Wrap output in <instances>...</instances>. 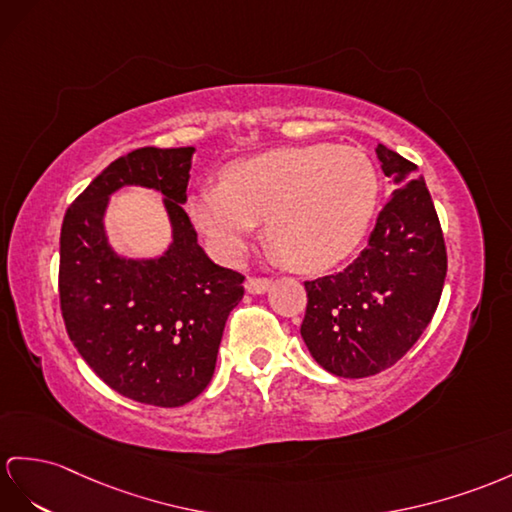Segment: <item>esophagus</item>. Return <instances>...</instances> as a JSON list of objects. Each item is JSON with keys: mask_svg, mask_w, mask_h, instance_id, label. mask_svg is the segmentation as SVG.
<instances>
[{"mask_svg": "<svg viewBox=\"0 0 512 512\" xmlns=\"http://www.w3.org/2000/svg\"><path fill=\"white\" fill-rule=\"evenodd\" d=\"M245 289H247V293H252V295H265L271 289V280H267V278H247Z\"/></svg>", "mask_w": 512, "mask_h": 512, "instance_id": "obj_1", "label": "esophagus"}]
</instances>
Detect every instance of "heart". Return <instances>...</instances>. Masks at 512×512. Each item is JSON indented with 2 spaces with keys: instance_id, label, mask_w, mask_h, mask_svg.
I'll list each match as a JSON object with an SVG mask.
<instances>
[{
  "instance_id": "b5f03b06",
  "label": "heart",
  "mask_w": 512,
  "mask_h": 512,
  "mask_svg": "<svg viewBox=\"0 0 512 512\" xmlns=\"http://www.w3.org/2000/svg\"><path fill=\"white\" fill-rule=\"evenodd\" d=\"M380 176L356 147H278L234 160L221 184L197 186L186 215L217 260L239 263L267 219L269 241L299 271H326L363 243L376 215Z\"/></svg>"
}]
</instances>
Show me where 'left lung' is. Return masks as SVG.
<instances>
[{"mask_svg":"<svg viewBox=\"0 0 512 512\" xmlns=\"http://www.w3.org/2000/svg\"><path fill=\"white\" fill-rule=\"evenodd\" d=\"M391 199L367 247L341 273L304 282L302 339L310 356L339 378H367L395 365L439 306L447 254L439 217L417 165L376 147Z\"/></svg>","mask_w":512,"mask_h":512,"instance_id":"left-lung-1","label":"left lung"}]
</instances>
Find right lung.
I'll use <instances>...</instances> for the list:
<instances>
[{"instance_id": "add662e5", "label": "right lung", "mask_w": 512, "mask_h": 512, "mask_svg": "<svg viewBox=\"0 0 512 512\" xmlns=\"http://www.w3.org/2000/svg\"><path fill=\"white\" fill-rule=\"evenodd\" d=\"M195 147H141L117 158L67 210L60 230V308L67 334L99 378L134 402L176 408L215 373L243 276L219 267L184 213ZM126 185L163 195L172 241L160 257L111 249L103 226L109 197Z\"/></svg>"}]
</instances>
